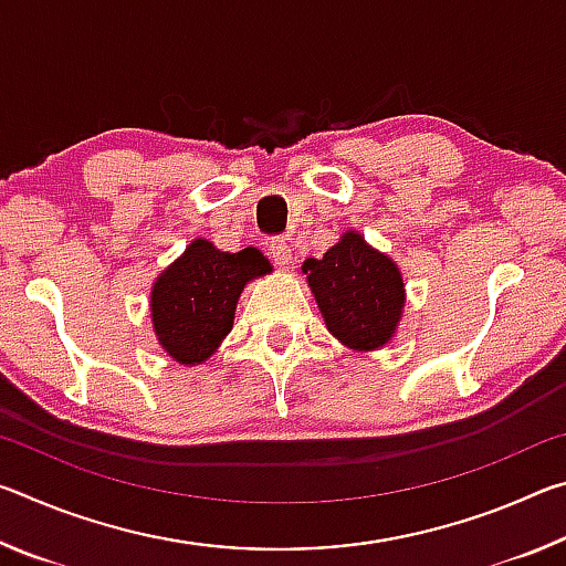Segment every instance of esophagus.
<instances>
[{"label": "esophagus", "instance_id": "esophagus-1", "mask_svg": "<svg viewBox=\"0 0 566 566\" xmlns=\"http://www.w3.org/2000/svg\"><path fill=\"white\" fill-rule=\"evenodd\" d=\"M270 256H272V260H274L276 264L284 266V264L292 262V249H290V244L284 242V239H272Z\"/></svg>", "mask_w": 566, "mask_h": 566}]
</instances>
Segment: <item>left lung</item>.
I'll list each match as a JSON object with an SVG mask.
<instances>
[{"label":"left lung","instance_id":"8db88e82","mask_svg":"<svg viewBox=\"0 0 566 566\" xmlns=\"http://www.w3.org/2000/svg\"><path fill=\"white\" fill-rule=\"evenodd\" d=\"M327 329L352 349L367 352L395 337L405 306L397 264L347 232L322 260L302 264Z\"/></svg>","mask_w":566,"mask_h":566}]
</instances>
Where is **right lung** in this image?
I'll list each match as a JSON object with an SVG mask.
<instances>
[{
  "label": "right lung",
  "mask_w": 566,
  "mask_h": 566,
  "mask_svg": "<svg viewBox=\"0 0 566 566\" xmlns=\"http://www.w3.org/2000/svg\"><path fill=\"white\" fill-rule=\"evenodd\" d=\"M270 270L260 249L232 254L195 239L151 290V322L169 357L179 364L205 361L232 332L244 284Z\"/></svg>",
  "instance_id": "add662e5"
}]
</instances>
